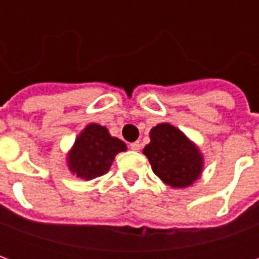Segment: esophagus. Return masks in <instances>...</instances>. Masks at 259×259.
Listing matches in <instances>:
<instances>
[{
    "instance_id": "esophagus-1",
    "label": "esophagus",
    "mask_w": 259,
    "mask_h": 259,
    "mask_svg": "<svg viewBox=\"0 0 259 259\" xmlns=\"http://www.w3.org/2000/svg\"><path fill=\"white\" fill-rule=\"evenodd\" d=\"M130 150H133V151H139L140 150V143L139 141H135V143H130Z\"/></svg>"
}]
</instances>
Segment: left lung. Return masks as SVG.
I'll list each match as a JSON object with an SVG mask.
<instances>
[{
    "instance_id": "obj_1",
    "label": "left lung",
    "mask_w": 259,
    "mask_h": 259,
    "mask_svg": "<svg viewBox=\"0 0 259 259\" xmlns=\"http://www.w3.org/2000/svg\"><path fill=\"white\" fill-rule=\"evenodd\" d=\"M150 139L143 152L154 174L163 183L183 189L200 178L202 155L179 129L169 123H159L151 129Z\"/></svg>"
}]
</instances>
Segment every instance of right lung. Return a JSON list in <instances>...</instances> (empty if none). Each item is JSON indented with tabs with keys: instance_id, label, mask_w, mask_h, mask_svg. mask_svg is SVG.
<instances>
[{
	"instance_id": "right-lung-1",
	"label": "right lung",
	"mask_w": 259,
	"mask_h": 259,
	"mask_svg": "<svg viewBox=\"0 0 259 259\" xmlns=\"http://www.w3.org/2000/svg\"><path fill=\"white\" fill-rule=\"evenodd\" d=\"M120 151H126L123 141L112 137L107 127L91 123L74 141L68 155V166L80 179L91 180L107 174Z\"/></svg>"
}]
</instances>
